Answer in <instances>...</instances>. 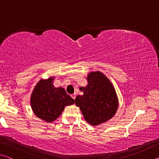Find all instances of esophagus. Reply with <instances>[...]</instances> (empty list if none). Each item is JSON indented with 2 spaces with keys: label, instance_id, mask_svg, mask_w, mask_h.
<instances>
[{
  "label": "esophagus",
  "instance_id": "1",
  "mask_svg": "<svg viewBox=\"0 0 159 159\" xmlns=\"http://www.w3.org/2000/svg\"><path fill=\"white\" fill-rule=\"evenodd\" d=\"M71 96V98H73L74 99H75V98H76V94H75V93L74 94H72Z\"/></svg>",
  "mask_w": 159,
  "mask_h": 159
}]
</instances>
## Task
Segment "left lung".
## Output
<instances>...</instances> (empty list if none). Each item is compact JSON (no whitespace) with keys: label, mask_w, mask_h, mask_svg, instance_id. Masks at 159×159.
Masks as SVG:
<instances>
[{"label":"left lung","mask_w":159,"mask_h":159,"mask_svg":"<svg viewBox=\"0 0 159 159\" xmlns=\"http://www.w3.org/2000/svg\"><path fill=\"white\" fill-rule=\"evenodd\" d=\"M88 85L80 87L83 95L75 99L85 120L92 125L109 120L115 115L118 107L117 95L108 78L100 71L90 72Z\"/></svg>","instance_id":"left-lung-1"}]
</instances>
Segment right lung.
<instances>
[{"mask_svg":"<svg viewBox=\"0 0 159 159\" xmlns=\"http://www.w3.org/2000/svg\"><path fill=\"white\" fill-rule=\"evenodd\" d=\"M55 78L41 80L35 86L31 96V106L35 115L46 122H52L61 115L64 107L74 104L63 88H55Z\"/></svg>","mask_w":159,"mask_h":159,"instance_id":"obj_1","label":"right lung"}]
</instances>
